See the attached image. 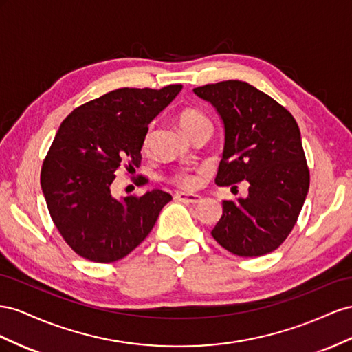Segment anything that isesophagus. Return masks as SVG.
Instances as JSON below:
<instances>
[{
  "label": "esophagus",
  "instance_id": "esophagus-1",
  "mask_svg": "<svg viewBox=\"0 0 352 352\" xmlns=\"http://www.w3.org/2000/svg\"><path fill=\"white\" fill-rule=\"evenodd\" d=\"M177 199L182 200V202H184V204H192V205H196V204H199V202H202V197H200L199 195L184 193V192L177 193Z\"/></svg>",
  "mask_w": 352,
  "mask_h": 352
}]
</instances>
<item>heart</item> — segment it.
Returning a JSON list of instances; mask_svg holds the SVG:
<instances>
[{"instance_id":"b5f03b06","label":"heart","mask_w":352,"mask_h":352,"mask_svg":"<svg viewBox=\"0 0 352 352\" xmlns=\"http://www.w3.org/2000/svg\"><path fill=\"white\" fill-rule=\"evenodd\" d=\"M177 120L186 134H190L192 131H195L196 128L202 126L205 124H210L209 119L202 112H200L199 109H195V107H184L183 110H179V113L177 115ZM148 143H150V131H147V134L144 137L143 147L147 148ZM170 182L178 184V186H182V187H193L195 186V178L192 175L184 174V173L174 175L173 178H170Z\"/></svg>"}]
</instances>
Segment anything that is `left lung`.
Here are the masks:
<instances>
[{"mask_svg":"<svg viewBox=\"0 0 352 352\" xmlns=\"http://www.w3.org/2000/svg\"><path fill=\"white\" fill-rule=\"evenodd\" d=\"M223 119L226 143L215 183H249L248 196L224 200L212 237L239 256L273 252L292 232L309 188V169L295 118L243 81L193 89ZM236 187V186H233Z\"/></svg>","mask_w":352,"mask_h":352,"instance_id":"left-lung-1","label":"left lung"}]
</instances>
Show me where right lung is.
<instances>
[{"label":"right lung","instance_id":"add662e5","mask_svg":"<svg viewBox=\"0 0 352 352\" xmlns=\"http://www.w3.org/2000/svg\"><path fill=\"white\" fill-rule=\"evenodd\" d=\"M182 88H119L76 107L60 125L41 187L54 226L79 256L94 263L126 256L173 199L157 188L116 199L110 186L120 165L138 168L148 124Z\"/></svg>","mask_w":352,"mask_h":352}]
</instances>
